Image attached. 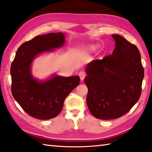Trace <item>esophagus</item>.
<instances>
[{
	"label": "esophagus",
	"instance_id": "obj_1",
	"mask_svg": "<svg viewBox=\"0 0 152 152\" xmlns=\"http://www.w3.org/2000/svg\"><path fill=\"white\" fill-rule=\"evenodd\" d=\"M79 75L80 77V80H83L84 77H86V73H85L83 71H80L79 73Z\"/></svg>",
	"mask_w": 152,
	"mask_h": 152
}]
</instances>
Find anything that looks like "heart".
Segmentation results:
<instances>
[{"label": "heart", "instance_id": "b5f03b06", "mask_svg": "<svg viewBox=\"0 0 152 152\" xmlns=\"http://www.w3.org/2000/svg\"><path fill=\"white\" fill-rule=\"evenodd\" d=\"M96 48H97V46H92L89 47L88 48V51H94L96 49Z\"/></svg>", "mask_w": 152, "mask_h": 152}]
</instances>
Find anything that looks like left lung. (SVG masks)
<instances>
[{"instance_id":"1","label":"left lung","mask_w":152,"mask_h":152,"mask_svg":"<svg viewBox=\"0 0 152 152\" xmlns=\"http://www.w3.org/2000/svg\"><path fill=\"white\" fill-rule=\"evenodd\" d=\"M112 37L115 41L112 55L90 62L84 78L88 109L102 120L117 119L131 110L140 98L144 75L137 46L121 35Z\"/></svg>"}]
</instances>
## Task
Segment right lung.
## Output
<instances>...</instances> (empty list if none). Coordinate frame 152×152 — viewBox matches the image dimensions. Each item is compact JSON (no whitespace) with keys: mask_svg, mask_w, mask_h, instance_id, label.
Wrapping results in <instances>:
<instances>
[{"mask_svg":"<svg viewBox=\"0 0 152 152\" xmlns=\"http://www.w3.org/2000/svg\"><path fill=\"white\" fill-rule=\"evenodd\" d=\"M65 42L63 33L36 36L18 48L11 66L12 92L24 112L36 119L48 120L60 113L66 97L80 83L79 76L53 75L44 81L33 78L31 65L44 52L54 51Z\"/></svg>","mask_w":152,"mask_h":152,"instance_id":"1","label":"right lung"}]
</instances>
